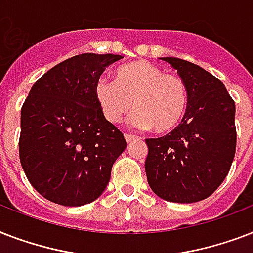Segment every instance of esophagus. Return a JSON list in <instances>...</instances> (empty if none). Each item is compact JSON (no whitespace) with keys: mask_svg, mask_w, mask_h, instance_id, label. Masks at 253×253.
Instances as JSON below:
<instances>
[{"mask_svg":"<svg viewBox=\"0 0 253 253\" xmlns=\"http://www.w3.org/2000/svg\"><path fill=\"white\" fill-rule=\"evenodd\" d=\"M125 138H126L127 143H131V142H134V140H136V139H138V136H136V135H132V134H126L125 135Z\"/></svg>","mask_w":253,"mask_h":253,"instance_id":"esophagus-1","label":"esophagus"}]
</instances>
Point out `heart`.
<instances>
[{"label": "heart", "instance_id": "1", "mask_svg": "<svg viewBox=\"0 0 253 253\" xmlns=\"http://www.w3.org/2000/svg\"><path fill=\"white\" fill-rule=\"evenodd\" d=\"M95 95L105 118L119 123L132 106L136 110L132 125L156 132H168L180 123L188 103L184 80L173 73H164L150 61H135L121 67L117 81L101 79Z\"/></svg>", "mask_w": 253, "mask_h": 253}]
</instances>
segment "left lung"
<instances>
[{
    "mask_svg": "<svg viewBox=\"0 0 253 253\" xmlns=\"http://www.w3.org/2000/svg\"><path fill=\"white\" fill-rule=\"evenodd\" d=\"M176 69L188 91L181 123L162 138L146 139L147 180L156 196L190 204L215 192L236 150L235 102L223 83L190 61L162 57Z\"/></svg>",
    "mask_w": 253,
    "mask_h": 253,
    "instance_id": "left-lung-1",
    "label": "left lung"
}]
</instances>
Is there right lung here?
<instances>
[{
    "instance_id": "obj_1",
    "label": "right lung",
    "mask_w": 253,
    "mask_h": 253,
    "mask_svg": "<svg viewBox=\"0 0 253 253\" xmlns=\"http://www.w3.org/2000/svg\"><path fill=\"white\" fill-rule=\"evenodd\" d=\"M121 55L81 53L33 85L21 109L19 159L39 194L63 206L97 200L126 148L95 95L99 76Z\"/></svg>"
}]
</instances>
